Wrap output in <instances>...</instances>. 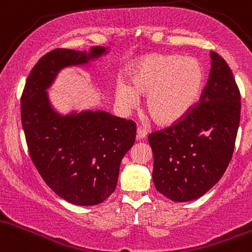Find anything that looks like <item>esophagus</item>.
Here are the masks:
<instances>
[{
	"label": "esophagus",
	"instance_id": "obj_1",
	"mask_svg": "<svg viewBox=\"0 0 252 252\" xmlns=\"http://www.w3.org/2000/svg\"><path fill=\"white\" fill-rule=\"evenodd\" d=\"M146 135H148V132H146V129L143 128V127H138V128H137V140L144 139Z\"/></svg>",
	"mask_w": 252,
	"mask_h": 252
}]
</instances>
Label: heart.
<instances>
[{
    "label": "heart",
    "instance_id": "1",
    "mask_svg": "<svg viewBox=\"0 0 252 252\" xmlns=\"http://www.w3.org/2000/svg\"><path fill=\"white\" fill-rule=\"evenodd\" d=\"M131 87L117 84V101L125 109L138 103V95L148 96L146 109L162 126L183 120L202 93L205 72L193 58L179 55H149L137 62L129 76Z\"/></svg>",
    "mask_w": 252,
    "mask_h": 252
}]
</instances>
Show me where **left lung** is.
Instances as JSON below:
<instances>
[{"label": "left lung", "mask_w": 252, "mask_h": 252, "mask_svg": "<svg viewBox=\"0 0 252 252\" xmlns=\"http://www.w3.org/2000/svg\"><path fill=\"white\" fill-rule=\"evenodd\" d=\"M200 101L180 123L149 134L152 180L172 201H191L221 179L232 158L240 120V92L230 66L211 52Z\"/></svg>", "instance_id": "obj_1"}]
</instances>
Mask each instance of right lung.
<instances>
[{
	"label": "right lung",
	"instance_id": "1",
	"mask_svg": "<svg viewBox=\"0 0 252 252\" xmlns=\"http://www.w3.org/2000/svg\"><path fill=\"white\" fill-rule=\"evenodd\" d=\"M104 51H50L28 75L21 95L31 159L56 194L78 206L97 205L115 190L121 159L134 144L137 125L102 111L61 117L50 107L45 90L62 67L87 63Z\"/></svg>",
	"mask_w": 252,
	"mask_h": 252
}]
</instances>
